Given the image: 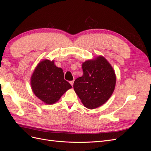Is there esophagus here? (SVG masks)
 <instances>
[{
	"instance_id": "obj_1",
	"label": "esophagus",
	"mask_w": 151,
	"mask_h": 151,
	"mask_svg": "<svg viewBox=\"0 0 151 151\" xmlns=\"http://www.w3.org/2000/svg\"><path fill=\"white\" fill-rule=\"evenodd\" d=\"M70 84H71V86H72L73 84H74V81H70Z\"/></svg>"
}]
</instances>
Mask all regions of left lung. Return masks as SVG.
<instances>
[{
  "instance_id": "1",
  "label": "left lung",
  "mask_w": 151,
  "mask_h": 151,
  "mask_svg": "<svg viewBox=\"0 0 151 151\" xmlns=\"http://www.w3.org/2000/svg\"><path fill=\"white\" fill-rule=\"evenodd\" d=\"M83 75L74 81V89L87 108L94 109L106 103L115 89L116 76L104 57L83 63Z\"/></svg>"
}]
</instances>
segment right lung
<instances>
[{"label":"right lung","mask_w":151,"mask_h":151,"mask_svg":"<svg viewBox=\"0 0 151 151\" xmlns=\"http://www.w3.org/2000/svg\"><path fill=\"white\" fill-rule=\"evenodd\" d=\"M34 94L46 104H53L66 91L72 88L64 79L61 68L56 67L54 61L45 60L36 67L31 79Z\"/></svg>","instance_id":"1"}]
</instances>
